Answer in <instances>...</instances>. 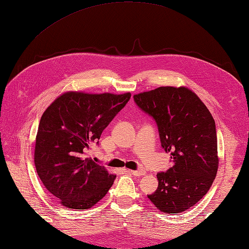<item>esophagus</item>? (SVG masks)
Returning a JSON list of instances; mask_svg holds the SVG:
<instances>
[{
	"instance_id": "34e87169",
	"label": "esophagus",
	"mask_w": 249,
	"mask_h": 249,
	"mask_svg": "<svg viewBox=\"0 0 249 249\" xmlns=\"http://www.w3.org/2000/svg\"><path fill=\"white\" fill-rule=\"evenodd\" d=\"M131 175L136 176V177H141L145 175V170H130Z\"/></svg>"
}]
</instances>
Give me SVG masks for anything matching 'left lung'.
<instances>
[{
	"mask_svg": "<svg viewBox=\"0 0 249 249\" xmlns=\"http://www.w3.org/2000/svg\"><path fill=\"white\" fill-rule=\"evenodd\" d=\"M155 119L161 145L173 166L157 175L159 185L148 196L165 213L189 209L207 194L219 167L215 123L205 104L190 89L162 86L133 95Z\"/></svg>",
	"mask_w": 249,
	"mask_h": 249,
	"instance_id": "obj_1",
	"label": "left lung"
}]
</instances>
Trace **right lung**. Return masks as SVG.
I'll use <instances>...</instances> for the list:
<instances>
[{
    "instance_id": "obj_1",
    "label": "right lung",
    "mask_w": 249,
    "mask_h": 249,
    "mask_svg": "<svg viewBox=\"0 0 249 249\" xmlns=\"http://www.w3.org/2000/svg\"><path fill=\"white\" fill-rule=\"evenodd\" d=\"M130 97V92L68 91L44 111L36 138L35 165L43 185L63 206L91 208L112 186L116 176L88 158L87 151Z\"/></svg>"
}]
</instances>
